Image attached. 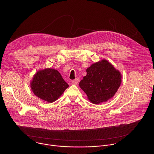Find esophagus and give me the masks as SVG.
I'll use <instances>...</instances> for the list:
<instances>
[{"label": "esophagus", "mask_w": 154, "mask_h": 154, "mask_svg": "<svg viewBox=\"0 0 154 154\" xmlns=\"http://www.w3.org/2000/svg\"><path fill=\"white\" fill-rule=\"evenodd\" d=\"M79 82V78H77V79H75V80H73L72 81V84H74V85H77Z\"/></svg>", "instance_id": "34e87169"}]
</instances>
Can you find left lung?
I'll list each match as a JSON object with an SVG mask.
<instances>
[{"label":"left lung","instance_id":"left-lung-1","mask_svg":"<svg viewBox=\"0 0 154 154\" xmlns=\"http://www.w3.org/2000/svg\"><path fill=\"white\" fill-rule=\"evenodd\" d=\"M86 72L87 75L79 82V86L95 104L111 99L122 81L120 73L106 60L92 64Z\"/></svg>","mask_w":154,"mask_h":154}]
</instances>
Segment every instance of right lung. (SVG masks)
<instances>
[{
  "label": "right lung",
  "mask_w": 154,
  "mask_h": 154,
  "mask_svg": "<svg viewBox=\"0 0 154 154\" xmlns=\"http://www.w3.org/2000/svg\"><path fill=\"white\" fill-rule=\"evenodd\" d=\"M67 87L69 85L60 73L53 69L37 72L31 82V88L34 94L48 102L56 100Z\"/></svg>",
  "instance_id": "add662e5"
}]
</instances>
